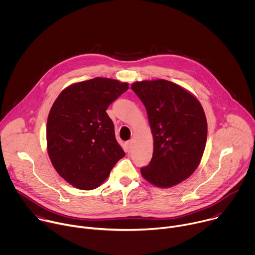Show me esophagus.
<instances>
[{
  "mask_svg": "<svg viewBox=\"0 0 255 255\" xmlns=\"http://www.w3.org/2000/svg\"><path fill=\"white\" fill-rule=\"evenodd\" d=\"M126 146H127V149L128 151H130L132 149V146H133V140H129L126 142Z\"/></svg>",
  "mask_w": 255,
  "mask_h": 255,
  "instance_id": "34e87169",
  "label": "esophagus"
}]
</instances>
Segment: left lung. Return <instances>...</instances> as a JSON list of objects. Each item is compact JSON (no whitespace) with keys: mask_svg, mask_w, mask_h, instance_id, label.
<instances>
[{"mask_svg":"<svg viewBox=\"0 0 255 255\" xmlns=\"http://www.w3.org/2000/svg\"><path fill=\"white\" fill-rule=\"evenodd\" d=\"M131 89L146 109L153 136L150 163L142 176L158 188H171L199 166L207 141V119L199 100L165 80L142 81Z\"/></svg>","mask_w":255,"mask_h":255,"instance_id":"8db88e82","label":"left lung"}]
</instances>
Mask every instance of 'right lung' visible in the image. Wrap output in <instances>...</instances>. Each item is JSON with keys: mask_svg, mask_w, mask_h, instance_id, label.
<instances>
[{"mask_svg": "<svg viewBox=\"0 0 255 255\" xmlns=\"http://www.w3.org/2000/svg\"><path fill=\"white\" fill-rule=\"evenodd\" d=\"M127 83L95 78L72 84L54 101L47 119V152L57 173L77 189L100 187L125 152L107 108Z\"/></svg>", "mask_w": 255, "mask_h": 255, "instance_id": "1", "label": "right lung"}]
</instances>
